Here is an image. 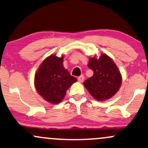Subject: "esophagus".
Here are the masks:
<instances>
[{
	"instance_id": "34e87169",
	"label": "esophagus",
	"mask_w": 148,
	"mask_h": 148,
	"mask_svg": "<svg viewBox=\"0 0 148 148\" xmlns=\"http://www.w3.org/2000/svg\"><path fill=\"white\" fill-rule=\"evenodd\" d=\"M77 79H78V82H79L82 83L83 82H84V75H80L79 77H78Z\"/></svg>"
}]
</instances>
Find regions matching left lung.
Here are the masks:
<instances>
[{"label": "left lung", "mask_w": 148, "mask_h": 148, "mask_svg": "<svg viewBox=\"0 0 148 148\" xmlns=\"http://www.w3.org/2000/svg\"><path fill=\"white\" fill-rule=\"evenodd\" d=\"M88 67L93 71V76L84 82L85 88L93 98L104 101L112 98L122 84V75L115 62L106 54L89 57Z\"/></svg>", "instance_id": "left-lung-1"}]
</instances>
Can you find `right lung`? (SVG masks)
<instances>
[{"instance_id":"1","label":"right lung","mask_w":148,"mask_h":148,"mask_svg":"<svg viewBox=\"0 0 148 148\" xmlns=\"http://www.w3.org/2000/svg\"><path fill=\"white\" fill-rule=\"evenodd\" d=\"M64 57L55 55L47 57L34 75L36 91L46 102L53 105L60 103L68 88L77 82L64 67Z\"/></svg>"}]
</instances>
